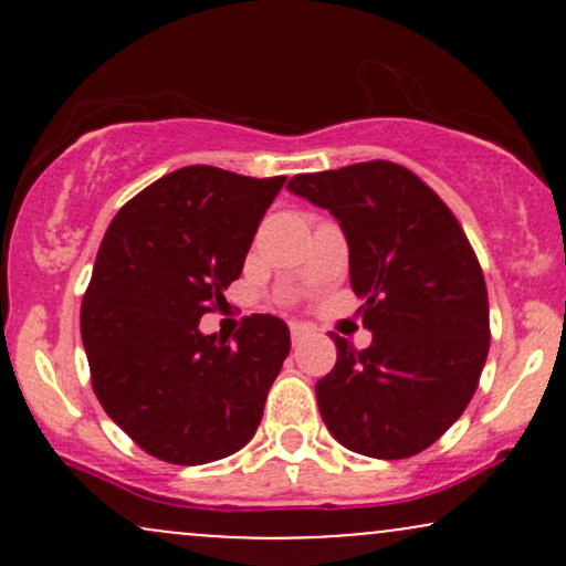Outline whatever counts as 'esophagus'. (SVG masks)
I'll use <instances>...</instances> for the list:
<instances>
[{
  "label": "esophagus",
  "mask_w": 566,
  "mask_h": 566,
  "mask_svg": "<svg viewBox=\"0 0 566 566\" xmlns=\"http://www.w3.org/2000/svg\"><path fill=\"white\" fill-rule=\"evenodd\" d=\"M290 335H292V343H301V340H305V337H308V327H305V324L292 322L290 324Z\"/></svg>",
  "instance_id": "34e87169"
}]
</instances>
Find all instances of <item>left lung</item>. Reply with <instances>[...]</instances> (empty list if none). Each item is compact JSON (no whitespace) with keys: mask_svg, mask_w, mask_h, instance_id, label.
<instances>
[{"mask_svg":"<svg viewBox=\"0 0 566 566\" xmlns=\"http://www.w3.org/2000/svg\"><path fill=\"white\" fill-rule=\"evenodd\" d=\"M287 191L329 210L348 242L350 290L373 343L335 335L316 382L324 426L350 452H423L469 407L490 350L484 274L450 207L407 167L361 161L295 175Z\"/></svg>","mask_w":566,"mask_h":566,"instance_id":"left-lung-1","label":"left lung"}]
</instances>
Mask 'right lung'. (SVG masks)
I'll list each match as a JSON object with an SVG mask.
<instances>
[{
    "instance_id": "add662e5",
    "label": "right lung",
    "mask_w": 566,
    "mask_h": 566,
    "mask_svg": "<svg viewBox=\"0 0 566 566\" xmlns=\"http://www.w3.org/2000/svg\"><path fill=\"white\" fill-rule=\"evenodd\" d=\"M284 180L184 167L129 199L103 237L82 301L84 354L108 418L154 458L212 463L261 426L287 324L252 314L229 343L199 319L242 274Z\"/></svg>"
}]
</instances>
